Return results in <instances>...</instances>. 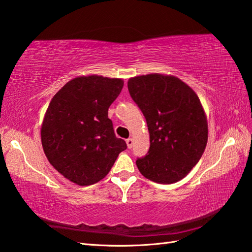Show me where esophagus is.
<instances>
[{"label":"esophagus","mask_w":252,"mask_h":252,"mask_svg":"<svg viewBox=\"0 0 252 252\" xmlns=\"http://www.w3.org/2000/svg\"><path fill=\"white\" fill-rule=\"evenodd\" d=\"M126 143H127L128 149H131L132 145H133V140L131 138H129V139H127V140H126Z\"/></svg>","instance_id":"1"}]
</instances>
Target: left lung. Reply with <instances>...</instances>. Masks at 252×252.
<instances>
[{
	"label": "left lung",
	"mask_w": 252,
	"mask_h": 252,
	"mask_svg": "<svg viewBox=\"0 0 252 252\" xmlns=\"http://www.w3.org/2000/svg\"><path fill=\"white\" fill-rule=\"evenodd\" d=\"M127 85L150 133L148 154L136 160L139 171L153 182L180 181L198 163L208 140V123L198 96L173 75L135 76Z\"/></svg>",
	"instance_id": "obj_1"
}]
</instances>
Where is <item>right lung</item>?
Segmentation results:
<instances>
[{
    "instance_id": "right-lung-1",
    "label": "right lung",
    "mask_w": 252,
    "mask_h": 252,
    "mask_svg": "<svg viewBox=\"0 0 252 252\" xmlns=\"http://www.w3.org/2000/svg\"><path fill=\"white\" fill-rule=\"evenodd\" d=\"M123 86L122 79L77 76L49 102L41 126L44 153L56 170L77 186L102 180L127 148L108 117Z\"/></svg>"
}]
</instances>
